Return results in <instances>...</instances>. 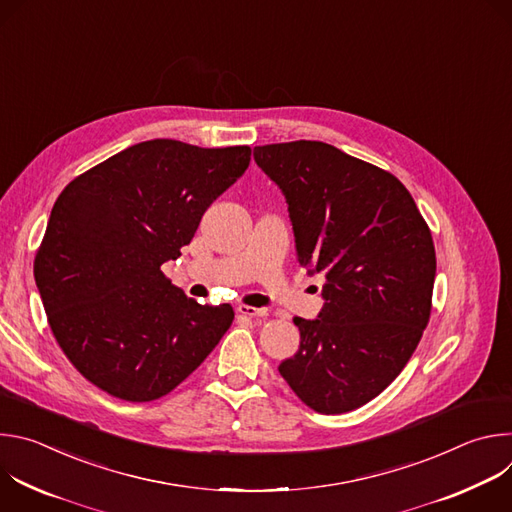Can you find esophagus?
<instances>
[{
	"instance_id": "34e87169",
	"label": "esophagus",
	"mask_w": 512,
	"mask_h": 512,
	"mask_svg": "<svg viewBox=\"0 0 512 512\" xmlns=\"http://www.w3.org/2000/svg\"><path fill=\"white\" fill-rule=\"evenodd\" d=\"M237 312H239L241 316H245V318H265V316H267V310L253 308V306H245V304H241V306L237 308Z\"/></svg>"
}]
</instances>
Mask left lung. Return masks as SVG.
Instances as JSON below:
<instances>
[{"instance_id":"left-lung-1","label":"left lung","mask_w":512,"mask_h":512,"mask_svg":"<svg viewBox=\"0 0 512 512\" xmlns=\"http://www.w3.org/2000/svg\"><path fill=\"white\" fill-rule=\"evenodd\" d=\"M283 190L302 267L324 275V310L294 318L300 350L279 373L310 409L346 413L381 395L431 314L435 249L409 190L387 170L324 141L259 145Z\"/></svg>"}]
</instances>
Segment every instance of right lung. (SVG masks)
<instances>
[{
	"mask_svg": "<svg viewBox=\"0 0 512 512\" xmlns=\"http://www.w3.org/2000/svg\"><path fill=\"white\" fill-rule=\"evenodd\" d=\"M249 162V145L152 139L60 192L34 277L58 346L89 383L129 403L160 399L231 328L229 304H196L162 265L180 257L204 210Z\"/></svg>",
	"mask_w": 512,
	"mask_h": 512,
	"instance_id": "add662e5",
	"label": "right lung"
}]
</instances>
